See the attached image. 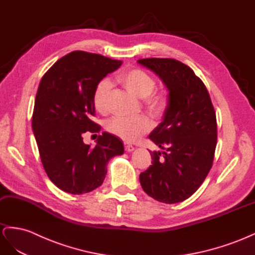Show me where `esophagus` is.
<instances>
[{
  "mask_svg": "<svg viewBox=\"0 0 255 255\" xmlns=\"http://www.w3.org/2000/svg\"><path fill=\"white\" fill-rule=\"evenodd\" d=\"M124 147H125V150L126 151H128V152H130V151H133L134 150V147L131 145V144H128V143H124Z\"/></svg>",
  "mask_w": 255,
  "mask_h": 255,
  "instance_id": "obj_1",
  "label": "esophagus"
}]
</instances>
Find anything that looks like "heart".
Returning <instances> with one entry per match:
<instances>
[{"label":"heart","instance_id":"heart-1","mask_svg":"<svg viewBox=\"0 0 255 255\" xmlns=\"http://www.w3.org/2000/svg\"><path fill=\"white\" fill-rule=\"evenodd\" d=\"M118 80L128 92L138 98H143L147 108L153 114H160L166 106V98L160 93H154L155 80L148 73L141 69H130L119 74ZM111 91V83L102 79L96 84L93 91V105L96 111L106 113L109 109L108 98ZM106 129L110 133L125 141H135L151 129L150 121L145 117L112 118L106 123Z\"/></svg>","mask_w":255,"mask_h":255}]
</instances>
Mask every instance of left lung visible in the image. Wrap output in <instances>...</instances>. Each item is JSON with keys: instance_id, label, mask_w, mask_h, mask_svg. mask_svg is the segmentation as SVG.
Listing matches in <instances>:
<instances>
[{"instance_id": "8db88e82", "label": "left lung", "mask_w": 255, "mask_h": 255, "mask_svg": "<svg viewBox=\"0 0 255 255\" xmlns=\"http://www.w3.org/2000/svg\"><path fill=\"white\" fill-rule=\"evenodd\" d=\"M161 78L168 103L160 125L149 134L162 152L139 175L144 192L164 203L191 197L212 167L217 144L216 113L202 80L186 64L170 58L137 60Z\"/></svg>"}]
</instances>
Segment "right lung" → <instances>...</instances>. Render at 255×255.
<instances>
[{
  "label": "right lung",
  "mask_w": 255,
  "mask_h": 255,
  "mask_svg": "<svg viewBox=\"0 0 255 255\" xmlns=\"http://www.w3.org/2000/svg\"><path fill=\"white\" fill-rule=\"evenodd\" d=\"M121 65V60L75 51L57 60L40 81L31 127L46 175L63 192L95 190L107 175L108 161L124 153L122 141L111 133L98 135L95 146L83 137L101 130L92 121L96 84Z\"/></svg>",
  "instance_id": "obj_1"
}]
</instances>
